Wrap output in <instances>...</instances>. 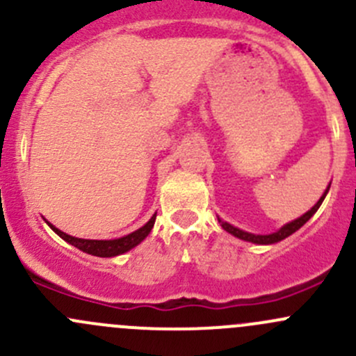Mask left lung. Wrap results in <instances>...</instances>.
<instances>
[{
    "instance_id": "1",
    "label": "left lung",
    "mask_w": 356,
    "mask_h": 356,
    "mask_svg": "<svg viewBox=\"0 0 356 356\" xmlns=\"http://www.w3.org/2000/svg\"><path fill=\"white\" fill-rule=\"evenodd\" d=\"M329 188H331V184L327 186V189H325L324 195L321 196V200H318L317 203H315L314 207H312L310 210L307 211V213H303V215H301V217H298V218H294V220L288 222V224H284L281 229H277V231H275V232H270V234H251V232H246V231H243V229L234 227V225H231V224H229V222H224L220 217H218V224L222 225V229H224V231H227L229 234H232V236H234V238L243 239V241L254 243V245H275V243L282 241V239L289 238L291 234H294V232H296L298 229L303 227V225L307 224V222L310 220L312 217H314L315 211H317L318 208H321L322 201H324L325 196H327Z\"/></svg>"
}]
</instances>
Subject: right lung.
<instances>
[{
  "label": "right lung",
  "instance_id": "obj_1",
  "mask_svg": "<svg viewBox=\"0 0 356 356\" xmlns=\"http://www.w3.org/2000/svg\"><path fill=\"white\" fill-rule=\"evenodd\" d=\"M155 218H156V213L153 215V217L149 218V220L146 222L143 227H139L138 231L131 232V234H127V236H122V238H117V239H82V238H75V236L65 234L63 231H60V229L55 227L51 222L46 220V224H48L49 227H51L53 231H55L56 234H58L60 238L63 239V241H67L68 245L79 248L81 251H84V253H88V254H92V257L110 258V257H118V254H122V253H127L129 250H132V248L138 246L139 243L145 241L146 236L152 232L153 225H155Z\"/></svg>",
  "mask_w": 356,
  "mask_h": 356
}]
</instances>
